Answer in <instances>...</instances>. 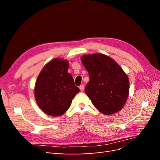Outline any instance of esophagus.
<instances>
[{"mask_svg": "<svg viewBox=\"0 0 160 160\" xmlns=\"http://www.w3.org/2000/svg\"><path fill=\"white\" fill-rule=\"evenodd\" d=\"M79 89H80V90H81V91H83L84 90V85H81L79 86Z\"/></svg>", "mask_w": 160, "mask_h": 160, "instance_id": "obj_1", "label": "esophagus"}]
</instances>
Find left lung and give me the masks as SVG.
<instances>
[{
    "label": "left lung",
    "instance_id": "1",
    "mask_svg": "<svg viewBox=\"0 0 160 160\" xmlns=\"http://www.w3.org/2000/svg\"><path fill=\"white\" fill-rule=\"evenodd\" d=\"M81 61L89 75L85 92L103 114L118 112L126 102L129 79L117 62L103 54L84 55Z\"/></svg>",
    "mask_w": 160,
    "mask_h": 160
}]
</instances>
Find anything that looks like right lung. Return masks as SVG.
Instances as JSON below:
<instances>
[{
    "instance_id": "obj_1",
    "label": "right lung",
    "mask_w": 160,
    "mask_h": 160,
    "mask_svg": "<svg viewBox=\"0 0 160 160\" xmlns=\"http://www.w3.org/2000/svg\"><path fill=\"white\" fill-rule=\"evenodd\" d=\"M68 68V61L56 58L48 62L37 77L35 99L47 115L56 117L64 114L79 92L72 75L67 72Z\"/></svg>"
}]
</instances>
